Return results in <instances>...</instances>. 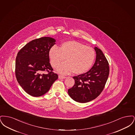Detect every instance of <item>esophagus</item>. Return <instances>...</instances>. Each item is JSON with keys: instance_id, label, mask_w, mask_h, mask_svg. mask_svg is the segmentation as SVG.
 <instances>
[{"instance_id": "34e87169", "label": "esophagus", "mask_w": 135, "mask_h": 135, "mask_svg": "<svg viewBox=\"0 0 135 135\" xmlns=\"http://www.w3.org/2000/svg\"><path fill=\"white\" fill-rule=\"evenodd\" d=\"M66 77L64 76H62V75H59V79H64Z\"/></svg>"}]
</instances>
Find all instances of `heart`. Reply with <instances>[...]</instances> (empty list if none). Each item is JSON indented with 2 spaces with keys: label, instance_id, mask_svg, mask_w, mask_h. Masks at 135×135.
Here are the masks:
<instances>
[{
  "label": "heart",
  "instance_id": "1",
  "mask_svg": "<svg viewBox=\"0 0 135 135\" xmlns=\"http://www.w3.org/2000/svg\"><path fill=\"white\" fill-rule=\"evenodd\" d=\"M50 63L57 68L66 58V62L58 69L61 74H67L72 71L77 74H83L90 68L95 59V51L89 46L75 41L62 43L60 49L53 46L49 51Z\"/></svg>",
  "mask_w": 135,
  "mask_h": 135
}]
</instances>
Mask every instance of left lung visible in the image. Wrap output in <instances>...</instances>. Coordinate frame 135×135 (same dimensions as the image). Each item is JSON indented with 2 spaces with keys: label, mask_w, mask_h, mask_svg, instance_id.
Here are the masks:
<instances>
[{
  "label": "left lung",
  "mask_w": 135,
  "mask_h": 135,
  "mask_svg": "<svg viewBox=\"0 0 135 135\" xmlns=\"http://www.w3.org/2000/svg\"><path fill=\"white\" fill-rule=\"evenodd\" d=\"M96 61L90 70L73 77L75 84L68 92L71 98L79 103H86L95 99L102 91L109 74L108 62L102 51L97 47Z\"/></svg>",
  "instance_id": "1"
}]
</instances>
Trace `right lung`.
I'll return each instance as SVG.
<instances>
[{"label": "right lung", "instance_id": "add662e5", "mask_svg": "<svg viewBox=\"0 0 135 135\" xmlns=\"http://www.w3.org/2000/svg\"><path fill=\"white\" fill-rule=\"evenodd\" d=\"M56 40L50 37L36 39L27 44L16 59V76L20 86L33 97L41 96L50 89L58 78L52 72L49 51L56 44ZM44 70L47 74H42Z\"/></svg>", "mask_w": 135, "mask_h": 135}]
</instances>
